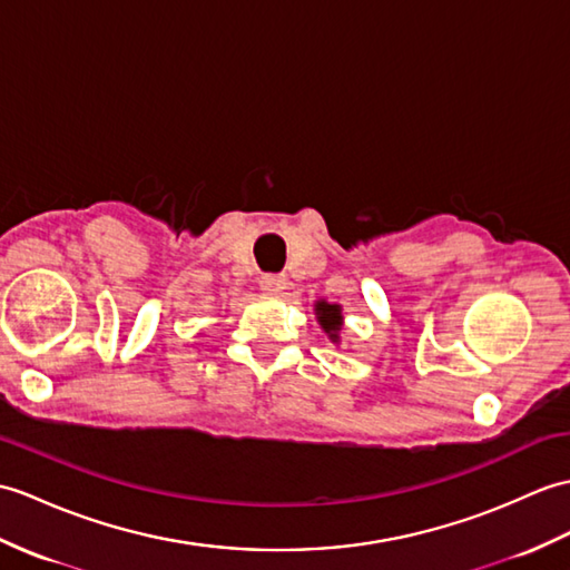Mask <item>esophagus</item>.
Segmentation results:
<instances>
[{
    "label": "esophagus",
    "mask_w": 570,
    "mask_h": 570,
    "mask_svg": "<svg viewBox=\"0 0 570 570\" xmlns=\"http://www.w3.org/2000/svg\"><path fill=\"white\" fill-rule=\"evenodd\" d=\"M259 288H262V294H267V296H279L286 288V276L284 274H264L259 279Z\"/></svg>",
    "instance_id": "esophagus-1"
}]
</instances>
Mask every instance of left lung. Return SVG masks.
Listing matches in <instances>:
<instances>
[{
  "label": "left lung",
  "mask_w": 570,
  "mask_h": 570,
  "mask_svg": "<svg viewBox=\"0 0 570 570\" xmlns=\"http://www.w3.org/2000/svg\"><path fill=\"white\" fill-rule=\"evenodd\" d=\"M313 311H315V321H317V325L323 327V333L327 335V340L333 342V345H340L342 327H345V315H342L340 303H330L325 298H317Z\"/></svg>",
  "instance_id": "1"
}]
</instances>
